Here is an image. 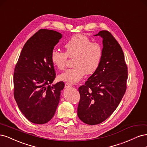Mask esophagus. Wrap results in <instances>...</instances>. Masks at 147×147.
Returning <instances> with one entry per match:
<instances>
[{
	"label": "esophagus",
	"mask_w": 147,
	"mask_h": 147,
	"mask_svg": "<svg viewBox=\"0 0 147 147\" xmlns=\"http://www.w3.org/2000/svg\"><path fill=\"white\" fill-rule=\"evenodd\" d=\"M65 86L66 88H69V87H72V84H71V83H69V82H66Z\"/></svg>",
	"instance_id": "esophagus-1"
}]
</instances>
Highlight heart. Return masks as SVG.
I'll return each instance as SVG.
<instances>
[{"instance_id":"1","label":"heart","mask_w":147,"mask_h":147,"mask_svg":"<svg viewBox=\"0 0 147 147\" xmlns=\"http://www.w3.org/2000/svg\"><path fill=\"white\" fill-rule=\"evenodd\" d=\"M64 47L65 52L57 49L52 51V63L59 69L63 70L67 67L68 58L74 59V67L61 74L60 79L76 83L85 74H92L98 69L103 54L102 46L98 42H92L86 36L79 34L71 38Z\"/></svg>"}]
</instances>
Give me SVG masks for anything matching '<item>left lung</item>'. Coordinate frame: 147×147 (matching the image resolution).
I'll list each match as a JSON object with an SVG mask.
<instances>
[{
	"instance_id": "left-lung-1",
	"label": "left lung",
	"mask_w": 147,
	"mask_h": 147,
	"mask_svg": "<svg viewBox=\"0 0 147 147\" xmlns=\"http://www.w3.org/2000/svg\"><path fill=\"white\" fill-rule=\"evenodd\" d=\"M103 54L98 69L79 87V119L88 125L101 123L114 112L126 90L127 67L120 45L111 32L101 30Z\"/></svg>"
}]
</instances>
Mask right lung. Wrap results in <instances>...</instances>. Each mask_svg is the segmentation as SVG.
I'll return each instance as SVG.
<instances>
[{"instance_id":"add662e5","label":"right lung","mask_w":147,"mask_h":147,"mask_svg":"<svg viewBox=\"0 0 147 147\" xmlns=\"http://www.w3.org/2000/svg\"><path fill=\"white\" fill-rule=\"evenodd\" d=\"M61 37L52 30L36 32L24 46L14 70V97L24 115L35 124L53 118L65 86L63 81L50 86L56 76L51 52Z\"/></svg>"}]
</instances>
